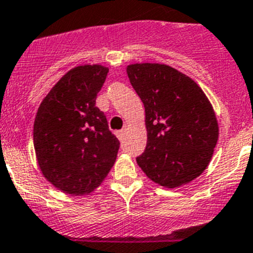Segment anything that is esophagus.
Segmentation results:
<instances>
[{
  "label": "esophagus",
  "instance_id": "34e87169",
  "mask_svg": "<svg viewBox=\"0 0 253 253\" xmlns=\"http://www.w3.org/2000/svg\"><path fill=\"white\" fill-rule=\"evenodd\" d=\"M125 135V129H122V130H118L117 131V136L119 138V140H123Z\"/></svg>",
  "mask_w": 253,
  "mask_h": 253
}]
</instances>
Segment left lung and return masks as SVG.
Masks as SVG:
<instances>
[{
	"mask_svg": "<svg viewBox=\"0 0 253 253\" xmlns=\"http://www.w3.org/2000/svg\"><path fill=\"white\" fill-rule=\"evenodd\" d=\"M126 73L145 108L148 140L138 166L168 188L202 174L218 139L216 115L202 89L168 65L134 64Z\"/></svg>",
	"mask_w": 253,
	"mask_h": 253,
	"instance_id": "8db88e82",
	"label": "left lung"
}]
</instances>
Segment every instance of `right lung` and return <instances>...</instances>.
<instances>
[{
	"label": "right lung",
	"instance_id": "right-lung-1",
	"mask_svg": "<svg viewBox=\"0 0 253 253\" xmlns=\"http://www.w3.org/2000/svg\"><path fill=\"white\" fill-rule=\"evenodd\" d=\"M108 69L78 66L62 76L37 110L34 147L42 174L69 194L99 187L117 159L120 142L95 105Z\"/></svg>",
	"mask_w": 253,
	"mask_h": 253
}]
</instances>
